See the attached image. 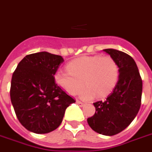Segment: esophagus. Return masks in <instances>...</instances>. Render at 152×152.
I'll list each match as a JSON object with an SVG mask.
<instances>
[{
    "instance_id": "1",
    "label": "esophagus",
    "mask_w": 152,
    "mask_h": 152,
    "mask_svg": "<svg viewBox=\"0 0 152 152\" xmlns=\"http://www.w3.org/2000/svg\"><path fill=\"white\" fill-rule=\"evenodd\" d=\"M76 104H78L79 106H83V102H80V101H79V100H76Z\"/></svg>"
}]
</instances>
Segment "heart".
Wrapping results in <instances>:
<instances>
[{"mask_svg": "<svg viewBox=\"0 0 152 152\" xmlns=\"http://www.w3.org/2000/svg\"><path fill=\"white\" fill-rule=\"evenodd\" d=\"M67 69L55 73V82L72 95L78 94L83 84L81 96L84 99L108 94L115 87L119 75V66L110 56L80 57L70 61Z\"/></svg>", "mask_w": 152, "mask_h": 152, "instance_id": "heart-1", "label": "heart"}]
</instances>
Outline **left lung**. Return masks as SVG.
I'll list each match as a JSON object with an SVG mask.
<instances>
[{"mask_svg":"<svg viewBox=\"0 0 152 152\" xmlns=\"http://www.w3.org/2000/svg\"><path fill=\"white\" fill-rule=\"evenodd\" d=\"M119 66V80L104 101L94 103L95 113L87 119L91 129L113 136L122 132L137 115L141 104L142 80L134 58L115 49H104Z\"/></svg>","mask_w":152,"mask_h":152,"instance_id":"obj_1","label":"left lung"}]
</instances>
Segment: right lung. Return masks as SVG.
Here are the masks:
<instances>
[{"label": "right lung", "instance_id": "right-lung-1", "mask_svg": "<svg viewBox=\"0 0 152 152\" xmlns=\"http://www.w3.org/2000/svg\"><path fill=\"white\" fill-rule=\"evenodd\" d=\"M63 58L42 51L28 55L13 72L11 102L20 123L35 134L58 127L65 109L76 101L57 85L55 74Z\"/></svg>", "mask_w": 152, "mask_h": 152}]
</instances>
